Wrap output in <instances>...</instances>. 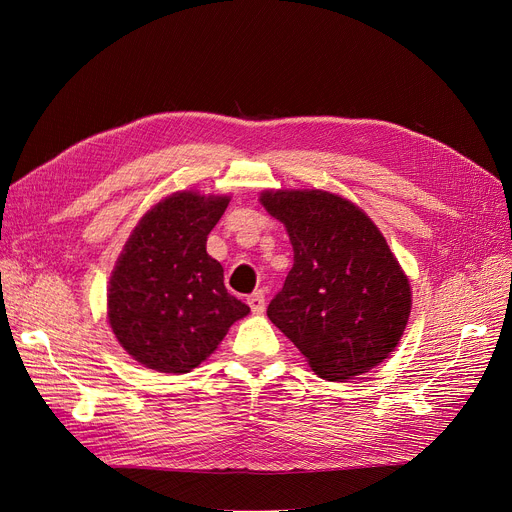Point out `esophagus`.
Segmentation results:
<instances>
[{
    "instance_id": "obj_1",
    "label": "esophagus",
    "mask_w": 512,
    "mask_h": 512,
    "mask_svg": "<svg viewBox=\"0 0 512 512\" xmlns=\"http://www.w3.org/2000/svg\"><path fill=\"white\" fill-rule=\"evenodd\" d=\"M247 303H249L253 313H263L265 311V294H263V290H255L251 297L247 299Z\"/></svg>"
}]
</instances>
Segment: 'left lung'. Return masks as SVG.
Here are the masks:
<instances>
[{
  "label": "left lung",
  "instance_id": "1",
  "mask_svg": "<svg viewBox=\"0 0 512 512\" xmlns=\"http://www.w3.org/2000/svg\"><path fill=\"white\" fill-rule=\"evenodd\" d=\"M259 201L286 226L294 251L267 307L272 324L324 380L380 365L405 334L411 284L378 226L328 191H265Z\"/></svg>",
  "mask_w": 512,
  "mask_h": 512
}]
</instances>
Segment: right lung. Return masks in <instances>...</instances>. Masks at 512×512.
Returning <instances> with one entry per match:
<instances>
[{
  "mask_svg": "<svg viewBox=\"0 0 512 512\" xmlns=\"http://www.w3.org/2000/svg\"><path fill=\"white\" fill-rule=\"evenodd\" d=\"M228 203L226 195L174 193L128 236L107 288V319L141 365L188 373L251 311L226 290L224 267L205 247Z\"/></svg>",
  "mask_w": 512,
  "mask_h": 512,
  "instance_id": "add662e5",
  "label": "right lung"
}]
</instances>
